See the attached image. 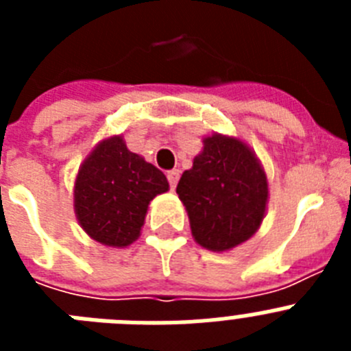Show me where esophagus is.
I'll use <instances>...</instances> for the list:
<instances>
[{
  "label": "esophagus",
  "mask_w": 351,
  "mask_h": 351,
  "mask_svg": "<svg viewBox=\"0 0 351 351\" xmlns=\"http://www.w3.org/2000/svg\"><path fill=\"white\" fill-rule=\"evenodd\" d=\"M167 179H169V182H170V188L173 190L179 181V170L173 169V170H170V172H167Z\"/></svg>",
  "instance_id": "esophagus-1"
}]
</instances>
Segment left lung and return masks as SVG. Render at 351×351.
Instances as JSON below:
<instances>
[{"label":"left lung","mask_w":351,"mask_h":351,"mask_svg":"<svg viewBox=\"0 0 351 351\" xmlns=\"http://www.w3.org/2000/svg\"><path fill=\"white\" fill-rule=\"evenodd\" d=\"M202 144L176 191L195 243L221 253L258 232L267 213L269 181L255 151L239 137L213 133Z\"/></svg>","instance_id":"left-lung-1"}]
</instances>
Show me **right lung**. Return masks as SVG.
<instances>
[{
    "instance_id": "1",
    "label": "right lung",
    "mask_w": 351,
    "mask_h": 351,
    "mask_svg": "<svg viewBox=\"0 0 351 351\" xmlns=\"http://www.w3.org/2000/svg\"><path fill=\"white\" fill-rule=\"evenodd\" d=\"M169 191L165 173L126 147L123 135L101 138L73 182L77 221L93 241L126 247L141 237L149 204Z\"/></svg>"
}]
</instances>
